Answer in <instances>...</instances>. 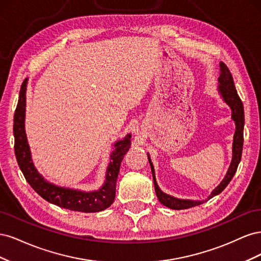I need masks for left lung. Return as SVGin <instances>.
<instances>
[{
  "instance_id": "left-lung-1",
  "label": "left lung",
  "mask_w": 261,
  "mask_h": 261,
  "mask_svg": "<svg viewBox=\"0 0 261 261\" xmlns=\"http://www.w3.org/2000/svg\"><path fill=\"white\" fill-rule=\"evenodd\" d=\"M219 86H218V91L220 96L222 97L223 101L225 103L231 108L232 111V120L235 123V134L233 137V146H232V161L226 174L222 181L213 189L211 194L208 196L206 200H191V199H179L176 197H173L171 195H168L163 193L159 185H158L155 180V174H154V168L153 164L150 159V155L148 153V160L150 163V167H151L152 172V177H153V183H154V189L155 194L159 201L164 204L165 207L174 210H181V209H188L195 206H199V204L203 203L211 199L212 197L219 195L223 189L228 185L231 179L233 178L236 170H238L239 163L241 162L242 158V151H243V143H244V107L242 101L239 97L238 91L235 89V85L233 82L232 74L228 70L227 66L224 63L220 62V76H219Z\"/></svg>"
}]
</instances>
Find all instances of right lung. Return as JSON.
<instances>
[{"label":"right lung","instance_id":"1","mask_svg":"<svg viewBox=\"0 0 261 261\" xmlns=\"http://www.w3.org/2000/svg\"><path fill=\"white\" fill-rule=\"evenodd\" d=\"M27 83L28 80L26 78L20 87L13 127L15 155L26 180L43 199L61 208L81 212H99L109 208L115 198L116 179L123 158L130 148L132 136L127 134L122 140H117L114 144V150L110 155V163L107 168L105 184L98 191L84 192L50 183L36 169L28 145L25 130Z\"/></svg>","mask_w":261,"mask_h":261}]
</instances>
